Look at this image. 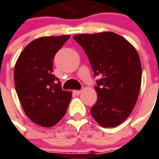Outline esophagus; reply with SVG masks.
Listing matches in <instances>:
<instances>
[{
    "instance_id": "1",
    "label": "esophagus",
    "mask_w": 159,
    "mask_h": 159,
    "mask_svg": "<svg viewBox=\"0 0 159 159\" xmlns=\"http://www.w3.org/2000/svg\"><path fill=\"white\" fill-rule=\"evenodd\" d=\"M73 93H74V94H75V95H79L80 94H81V93H82V91H81V90H74V91H73Z\"/></svg>"
}]
</instances>
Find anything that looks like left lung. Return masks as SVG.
Listing matches in <instances>:
<instances>
[{
    "label": "left lung",
    "mask_w": 159,
    "mask_h": 159,
    "mask_svg": "<svg viewBox=\"0 0 159 159\" xmlns=\"http://www.w3.org/2000/svg\"><path fill=\"white\" fill-rule=\"evenodd\" d=\"M74 39L89 59L96 81L97 102L90 114L103 127H114L134 109L141 85L140 58L134 45L112 32L79 34Z\"/></svg>",
    "instance_id": "8db88e82"
}]
</instances>
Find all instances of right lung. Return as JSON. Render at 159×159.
<instances>
[{"instance_id":"obj_1","label":"right lung","mask_w":159,"mask_h":159,"mask_svg":"<svg viewBox=\"0 0 159 159\" xmlns=\"http://www.w3.org/2000/svg\"><path fill=\"white\" fill-rule=\"evenodd\" d=\"M70 35L36 39L22 51L14 66L15 89L23 110L37 125L51 127L67 111L71 93L62 89L59 79L52 74L57 51Z\"/></svg>"}]
</instances>
